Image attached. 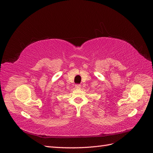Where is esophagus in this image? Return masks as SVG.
Listing matches in <instances>:
<instances>
[{
    "mask_svg": "<svg viewBox=\"0 0 153 153\" xmlns=\"http://www.w3.org/2000/svg\"><path fill=\"white\" fill-rule=\"evenodd\" d=\"M80 87H81V85L80 84H76L75 85V88H76V89H80Z\"/></svg>",
    "mask_w": 153,
    "mask_h": 153,
    "instance_id": "obj_1",
    "label": "esophagus"
}]
</instances>
